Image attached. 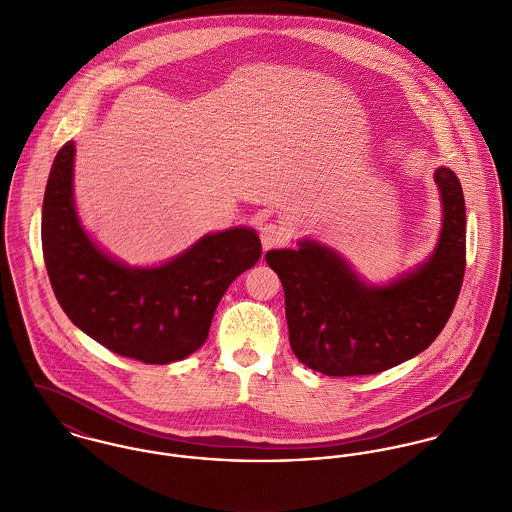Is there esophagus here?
Instances as JSON below:
<instances>
[{
	"label": "esophagus",
	"mask_w": 512,
	"mask_h": 512,
	"mask_svg": "<svg viewBox=\"0 0 512 512\" xmlns=\"http://www.w3.org/2000/svg\"><path fill=\"white\" fill-rule=\"evenodd\" d=\"M260 240H262L264 250L282 246L288 240V230H286V226H282L278 222H264L260 226Z\"/></svg>",
	"instance_id": "esophagus-1"
}]
</instances>
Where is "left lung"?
Masks as SVG:
<instances>
[{
    "label": "left lung",
    "instance_id": "8db88e82",
    "mask_svg": "<svg viewBox=\"0 0 512 512\" xmlns=\"http://www.w3.org/2000/svg\"><path fill=\"white\" fill-rule=\"evenodd\" d=\"M443 224L438 246L388 286H368L335 250L299 240L270 250L286 295L293 355L327 376L376 374L426 351L445 327L465 274V199L457 175L439 167Z\"/></svg>",
    "mask_w": 512,
    "mask_h": 512
}]
</instances>
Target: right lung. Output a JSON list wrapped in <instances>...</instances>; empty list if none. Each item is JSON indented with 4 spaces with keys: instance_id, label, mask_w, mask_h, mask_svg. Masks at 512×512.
I'll list each match as a JSON object with an SVG mask.
<instances>
[{
    "instance_id": "1",
    "label": "right lung",
    "mask_w": 512,
    "mask_h": 512,
    "mask_svg": "<svg viewBox=\"0 0 512 512\" xmlns=\"http://www.w3.org/2000/svg\"><path fill=\"white\" fill-rule=\"evenodd\" d=\"M74 144L59 149L43 199L47 274L74 325L112 353L167 365L195 353L228 286L262 256L252 228L203 236L155 268H130L100 250L76 217Z\"/></svg>"
}]
</instances>
